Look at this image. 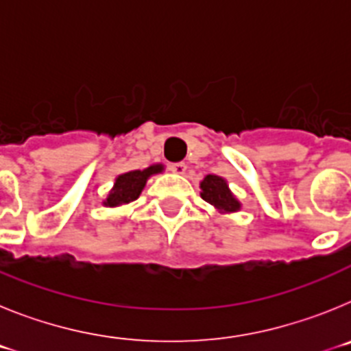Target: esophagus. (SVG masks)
<instances>
[{"mask_svg": "<svg viewBox=\"0 0 351 351\" xmlns=\"http://www.w3.org/2000/svg\"><path fill=\"white\" fill-rule=\"evenodd\" d=\"M170 170H172L173 173L182 176V173L186 172V163H182V161H179V163H170Z\"/></svg>", "mask_w": 351, "mask_h": 351, "instance_id": "1", "label": "esophagus"}]
</instances>
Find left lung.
Instances as JSON below:
<instances>
[{
    "label": "left lung",
    "mask_w": 351,
    "mask_h": 351,
    "mask_svg": "<svg viewBox=\"0 0 351 351\" xmlns=\"http://www.w3.org/2000/svg\"><path fill=\"white\" fill-rule=\"evenodd\" d=\"M200 197L221 214H234L243 207V204L239 202V198L228 188L226 179L214 176V173L206 176L200 182Z\"/></svg>",
    "instance_id": "obj_1"
}]
</instances>
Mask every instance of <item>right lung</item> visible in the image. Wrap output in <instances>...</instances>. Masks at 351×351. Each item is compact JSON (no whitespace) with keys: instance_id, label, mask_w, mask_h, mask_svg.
<instances>
[{"instance_id":"1","label":"right lung","mask_w":351,"mask_h":351,"mask_svg":"<svg viewBox=\"0 0 351 351\" xmlns=\"http://www.w3.org/2000/svg\"><path fill=\"white\" fill-rule=\"evenodd\" d=\"M165 170V167L161 163H154V165L147 167L144 170H130V172L121 173L114 181L112 190L108 191L107 198L104 200L105 207H121L128 206L133 200H137L141 197L142 190L145 188V182L151 176H156Z\"/></svg>"}]
</instances>
